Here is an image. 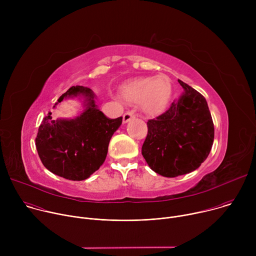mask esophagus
I'll use <instances>...</instances> for the list:
<instances>
[{
  "label": "esophagus",
  "instance_id": "1",
  "mask_svg": "<svg viewBox=\"0 0 256 256\" xmlns=\"http://www.w3.org/2000/svg\"><path fill=\"white\" fill-rule=\"evenodd\" d=\"M134 118V112H126L124 114V124H126L128 122H130L132 118Z\"/></svg>",
  "mask_w": 256,
  "mask_h": 256
}]
</instances>
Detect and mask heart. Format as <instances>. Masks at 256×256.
<instances>
[{"mask_svg": "<svg viewBox=\"0 0 256 256\" xmlns=\"http://www.w3.org/2000/svg\"><path fill=\"white\" fill-rule=\"evenodd\" d=\"M122 98L132 104H142L147 112L164 108L171 96L172 86L166 76L147 77L130 81L122 88Z\"/></svg>", "mask_w": 256, "mask_h": 256, "instance_id": "1", "label": "heart"}]
</instances>
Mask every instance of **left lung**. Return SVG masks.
<instances>
[{"instance_id": "1", "label": "left lung", "mask_w": 256, "mask_h": 256, "mask_svg": "<svg viewBox=\"0 0 256 256\" xmlns=\"http://www.w3.org/2000/svg\"><path fill=\"white\" fill-rule=\"evenodd\" d=\"M184 93L167 110L147 122L142 154L156 173L176 177L198 169L208 158L214 128L204 97L178 80Z\"/></svg>"}]
</instances>
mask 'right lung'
Instances as JSON below:
<instances>
[{
  "instance_id": "obj_1",
  "label": "right lung",
  "mask_w": 256,
  "mask_h": 256,
  "mask_svg": "<svg viewBox=\"0 0 256 256\" xmlns=\"http://www.w3.org/2000/svg\"><path fill=\"white\" fill-rule=\"evenodd\" d=\"M84 95L86 110L75 120H52V112L42 120L35 138L38 156L46 169L70 180H84L105 161L108 144L122 118H107L94 101L91 89L72 86L64 97Z\"/></svg>"
}]
</instances>
